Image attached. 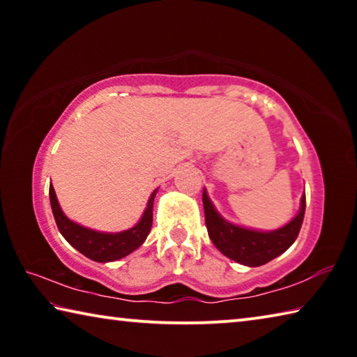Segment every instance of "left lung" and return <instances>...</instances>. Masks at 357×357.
<instances>
[{
	"instance_id": "1",
	"label": "left lung",
	"mask_w": 357,
	"mask_h": 357,
	"mask_svg": "<svg viewBox=\"0 0 357 357\" xmlns=\"http://www.w3.org/2000/svg\"><path fill=\"white\" fill-rule=\"evenodd\" d=\"M203 208L208 234L219 252L239 264L257 268L287 252L298 238L305 213V193L301 197L299 213L271 231L241 227L223 219L209 200L206 189L203 190Z\"/></svg>"
}]
</instances>
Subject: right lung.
<instances>
[{
	"label": "right lung",
	"instance_id": "right-lung-1",
	"mask_svg": "<svg viewBox=\"0 0 357 357\" xmlns=\"http://www.w3.org/2000/svg\"><path fill=\"white\" fill-rule=\"evenodd\" d=\"M155 193L157 189L151 193L140 220H138L132 228L118 233L98 231V229L86 228L80 225V223L70 220L69 217L63 213L61 206H59L53 185H50L48 195H50L53 217H55L59 233L63 234L64 239L68 241L72 247H75L78 252L83 253L84 257L93 259V261L108 263L128 257L129 253L137 250L138 247L146 241L151 231V225H153V204Z\"/></svg>",
	"mask_w": 357,
	"mask_h": 357
}]
</instances>
